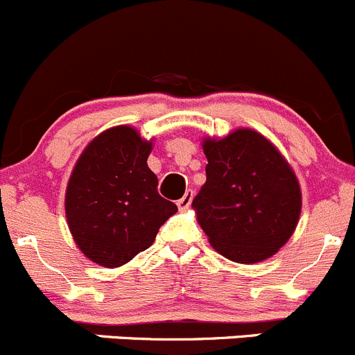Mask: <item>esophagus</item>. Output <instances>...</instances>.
Returning <instances> with one entry per match:
<instances>
[{"instance_id":"1","label":"esophagus","mask_w":355,"mask_h":355,"mask_svg":"<svg viewBox=\"0 0 355 355\" xmlns=\"http://www.w3.org/2000/svg\"><path fill=\"white\" fill-rule=\"evenodd\" d=\"M191 200H193V191L191 189H186L184 195L178 200V209L179 210H188L189 205H191Z\"/></svg>"}]
</instances>
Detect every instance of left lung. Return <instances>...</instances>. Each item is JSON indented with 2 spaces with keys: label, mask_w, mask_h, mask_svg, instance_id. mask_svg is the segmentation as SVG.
Segmentation results:
<instances>
[{
  "label": "left lung",
  "mask_w": 355,
  "mask_h": 355,
  "mask_svg": "<svg viewBox=\"0 0 355 355\" xmlns=\"http://www.w3.org/2000/svg\"><path fill=\"white\" fill-rule=\"evenodd\" d=\"M207 181L193 200L209 243L238 264L272 257L292 238L302 212L295 171L261 132L238 128L202 139Z\"/></svg>",
  "instance_id": "1"
}]
</instances>
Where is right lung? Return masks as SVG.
Segmentation results:
<instances>
[{
    "instance_id": "obj_1",
    "label": "right lung",
    "mask_w": 355,
    "mask_h": 355,
    "mask_svg": "<svg viewBox=\"0 0 355 355\" xmlns=\"http://www.w3.org/2000/svg\"><path fill=\"white\" fill-rule=\"evenodd\" d=\"M153 138L132 125H115L87 143L65 189V217L84 257L121 268L155 241L178 207L157 191L150 171Z\"/></svg>"
}]
</instances>
